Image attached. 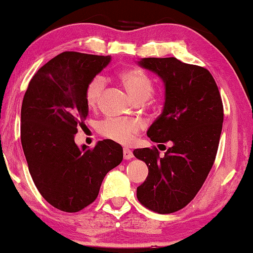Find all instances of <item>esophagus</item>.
<instances>
[{"mask_svg": "<svg viewBox=\"0 0 253 253\" xmlns=\"http://www.w3.org/2000/svg\"><path fill=\"white\" fill-rule=\"evenodd\" d=\"M123 158L126 160H130V159L133 158V153L132 151H130L129 148H123Z\"/></svg>", "mask_w": 253, "mask_h": 253, "instance_id": "34e87169", "label": "esophagus"}]
</instances>
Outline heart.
<instances>
[{
  "label": "heart",
  "mask_w": 253,
  "mask_h": 253,
  "mask_svg": "<svg viewBox=\"0 0 253 253\" xmlns=\"http://www.w3.org/2000/svg\"><path fill=\"white\" fill-rule=\"evenodd\" d=\"M119 78L137 101L151 99L152 102H158L161 99L160 91L153 92V79L141 69H126L120 72ZM105 87L106 79L102 76H95L88 82L85 88V100L89 108H95L99 105ZM140 129V123L132 119H107L98 126L101 136L124 145L132 143Z\"/></svg>",
  "instance_id": "obj_1"
}]
</instances>
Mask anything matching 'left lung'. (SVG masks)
I'll return each mask as SVG.
<instances>
[{
	"label": "left lung",
	"mask_w": 253,
	"mask_h": 253,
	"mask_svg": "<svg viewBox=\"0 0 253 253\" xmlns=\"http://www.w3.org/2000/svg\"><path fill=\"white\" fill-rule=\"evenodd\" d=\"M138 63L160 76L166 87L164 110L147 136L171 146L165 155L155 146L133 151L148 167L137 198L155 213H174L195 198L213 167L222 131V99L205 68L175 57H148Z\"/></svg>",
	"instance_id": "1"
}]
</instances>
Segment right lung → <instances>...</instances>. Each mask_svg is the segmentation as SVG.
Segmentation results:
<instances>
[{
    "label": "right lung",
    "instance_id": "add662e5",
    "mask_svg": "<svg viewBox=\"0 0 253 253\" xmlns=\"http://www.w3.org/2000/svg\"><path fill=\"white\" fill-rule=\"evenodd\" d=\"M110 56L64 51L33 76L20 113V140L40 195L55 209L76 213L92 204L109 170L123 160L110 139L78 147L75 134L88 115L85 88Z\"/></svg>",
    "mask_w": 253,
    "mask_h": 253
}]
</instances>
